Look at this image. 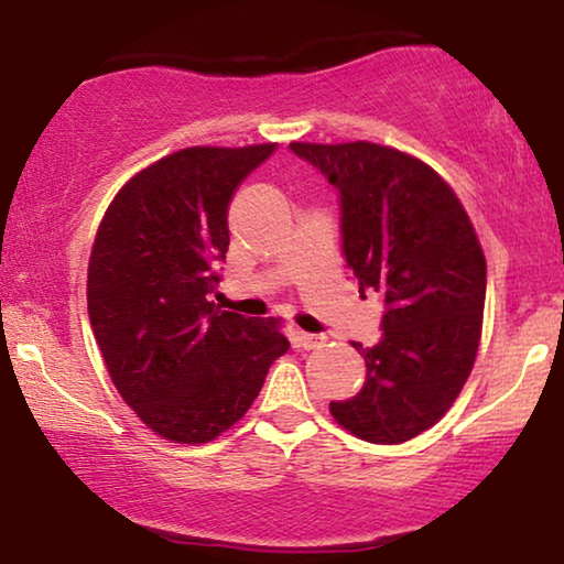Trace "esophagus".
<instances>
[{"mask_svg": "<svg viewBox=\"0 0 564 564\" xmlns=\"http://www.w3.org/2000/svg\"><path fill=\"white\" fill-rule=\"evenodd\" d=\"M297 344L303 346V349H318V346L326 344V336H321V334H303V330H297Z\"/></svg>", "mask_w": 564, "mask_h": 564, "instance_id": "34e87169", "label": "esophagus"}]
</instances>
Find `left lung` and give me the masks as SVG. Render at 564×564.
<instances>
[{"label":"left lung","instance_id":"1","mask_svg":"<svg viewBox=\"0 0 564 564\" xmlns=\"http://www.w3.org/2000/svg\"><path fill=\"white\" fill-rule=\"evenodd\" d=\"M290 151L336 189L346 264L384 307L380 341H354L365 384L330 415L365 442H408L449 411L473 372L485 307L473 223L449 184L408 153L367 141Z\"/></svg>","mask_w":564,"mask_h":564}]
</instances>
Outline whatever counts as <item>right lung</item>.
<instances>
[{
	"label": "right lung",
	"instance_id": "obj_1",
	"mask_svg": "<svg viewBox=\"0 0 564 564\" xmlns=\"http://www.w3.org/2000/svg\"><path fill=\"white\" fill-rule=\"evenodd\" d=\"M276 143L176 151L135 174L107 207L89 257L87 307L107 372L145 426L205 444L257 400L280 330L213 303L228 207Z\"/></svg>",
	"mask_w": 564,
	"mask_h": 564
}]
</instances>
